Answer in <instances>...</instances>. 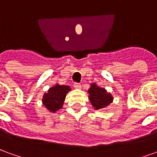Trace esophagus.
Returning a JSON list of instances; mask_svg holds the SVG:
<instances>
[{
	"label": "esophagus",
	"instance_id": "1",
	"mask_svg": "<svg viewBox=\"0 0 157 157\" xmlns=\"http://www.w3.org/2000/svg\"><path fill=\"white\" fill-rule=\"evenodd\" d=\"M74 87L75 89H81L82 88V85L80 83H74Z\"/></svg>",
	"mask_w": 157,
	"mask_h": 157
}]
</instances>
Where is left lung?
Instances as JSON below:
<instances>
[{
    "instance_id": "left-lung-1",
    "label": "left lung",
    "mask_w": 157,
    "mask_h": 157,
    "mask_svg": "<svg viewBox=\"0 0 157 157\" xmlns=\"http://www.w3.org/2000/svg\"><path fill=\"white\" fill-rule=\"evenodd\" d=\"M89 100L96 110L105 109L113 102V98L105 88L100 87L96 83L91 84L88 89Z\"/></svg>"
}]
</instances>
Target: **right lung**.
<instances>
[{
  "instance_id": "1",
  "label": "right lung",
  "mask_w": 157,
  "mask_h": 157,
  "mask_svg": "<svg viewBox=\"0 0 157 157\" xmlns=\"http://www.w3.org/2000/svg\"><path fill=\"white\" fill-rule=\"evenodd\" d=\"M71 89L69 86L55 84L45 92L42 99L43 105L48 109L49 112L55 113L62 109L65 102L66 94Z\"/></svg>"
}]
</instances>
